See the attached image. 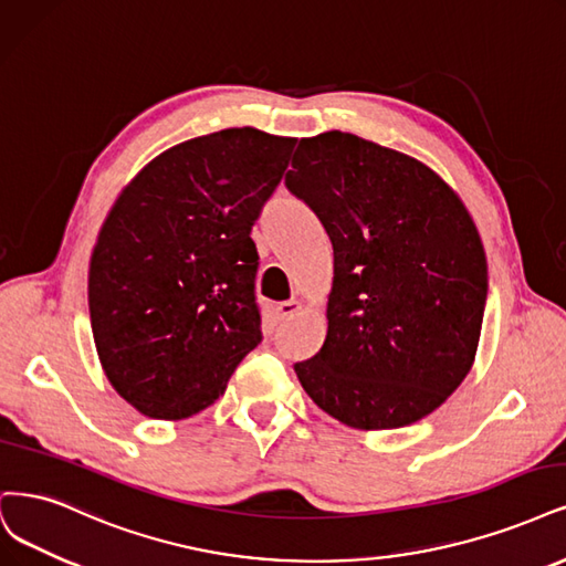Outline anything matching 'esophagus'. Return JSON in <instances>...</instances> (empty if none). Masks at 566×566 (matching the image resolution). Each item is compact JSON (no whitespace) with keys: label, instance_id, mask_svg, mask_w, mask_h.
<instances>
[{"label":"esophagus","instance_id":"obj_1","mask_svg":"<svg viewBox=\"0 0 566 566\" xmlns=\"http://www.w3.org/2000/svg\"><path fill=\"white\" fill-rule=\"evenodd\" d=\"M302 302L300 300H287V302H279L276 306H274V316H276V321H290L292 316H297L300 311H302Z\"/></svg>","mask_w":566,"mask_h":566}]
</instances>
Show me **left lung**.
<instances>
[{
    "instance_id": "obj_1",
    "label": "left lung",
    "mask_w": 566,
    "mask_h": 566,
    "mask_svg": "<svg viewBox=\"0 0 566 566\" xmlns=\"http://www.w3.org/2000/svg\"><path fill=\"white\" fill-rule=\"evenodd\" d=\"M285 185L335 250L325 342L295 365L304 391L360 431L428 417L478 354L486 258L471 212L433 168L342 130L302 138Z\"/></svg>"
}]
</instances>
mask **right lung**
<instances>
[{"label":"right lung","mask_w":566,"mask_h":566,"mask_svg":"<svg viewBox=\"0 0 566 566\" xmlns=\"http://www.w3.org/2000/svg\"><path fill=\"white\" fill-rule=\"evenodd\" d=\"M295 138L224 128L154 157L122 189L88 264L105 377L149 419L199 415L262 342L250 229Z\"/></svg>","instance_id":"right-lung-1"}]
</instances>
